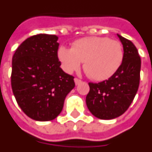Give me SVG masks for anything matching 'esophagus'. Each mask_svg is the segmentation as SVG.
<instances>
[{"label": "esophagus", "mask_w": 152, "mask_h": 152, "mask_svg": "<svg viewBox=\"0 0 152 152\" xmlns=\"http://www.w3.org/2000/svg\"><path fill=\"white\" fill-rule=\"evenodd\" d=\"M75 84H76V85H78V84L82 83V80H80L79 78H77V77H75Z\"/></svg>", "instance_id": "esophagus-1"}]
</instances>
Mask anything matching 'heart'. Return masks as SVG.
<instances>
[{
	"label": "heart",
	"mask_w": 152,
	"mask_h": 152,
	"mask_svg": "<svg viewBox=\"0 0 152 152\" xmlns=\"http://www.w3.org/2000/svg\"><path fill=\"white\" fill-rule=\"evenodd\" d=\"M57 56L66 72L72 73L79 69L84 61V69L91 78L104 81L120 69L124 50L118 41L108 37L91 36L75 41L72 48H60Z\"/></svg>",
	"instance_id": "1"
}]
</instances>
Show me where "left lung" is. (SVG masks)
Masks as SVG:
<instances>
[{"label":"left lung","mask_w":152,"mask_h":152,"mask_svg":"<svg viewBox=\"0 0 152 152\" xmlns=\"http://www.w3.org/2000/svg\"><path fill=\"white\" fill-rule=\"evenodd\" d=\"M117 36L124 50L121 66L108 80L89 83L90 91L86 97L89 111L103 120L122 115L131 104L139 86L141 58L138 50L131 41L120 35Z\"/></svg>","instance_id":"left-lung-1"}]
</instances>
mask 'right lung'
<instances>
[{
    "instance_id": "right-lung-1",
    "label": "right lung",
    "mask_w": 152,
    "mask_h": 152,
    "mask_svg": "<svg viewBox=\"0 0 152 152\" xmlns=\"http://www.w3.org/2000/svg\"><path fill=\"white\" fill-rule=\"evenodd\" d=\"M57 39L55 35H33L20 44L13 56V93L23 113L33 120L55 119L75 86L74 77L60 67Z\"/></svg>"
}]
</instances>
